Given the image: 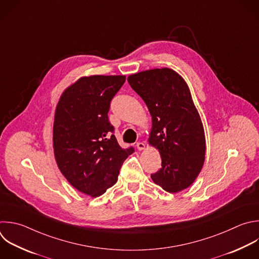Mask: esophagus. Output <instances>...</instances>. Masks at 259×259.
<instances>
[{
    "label": "esophagus",
    "mask_w": 259,
    "mask_h": 259,
    "mask_svg": "<svg viewBox=\"0 0 259 259\" xmlns=\"http://www.w3.org/2000/svg\"><path fill=\"white\" fill-rule=\"evenodd\" d=\"M136 147H137L138 150H143V149L145 148V144H144L143 142H138V143L136 144Z\"/></svg>",
    "instance_id": "34e87169"
}]
</instances>
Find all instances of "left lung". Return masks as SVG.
<instances>
[{
  "label": "left lung",
  "instance_id": "8db88e82",
  "mask_svg": "<svg viewBox=\"0 0 259 259\" xmlns=\"http://www.w3.org/2000/svg\"><path fill=\"white\" fill-rule=\"evenodd\" d=\"M146 104L152 120L148 143L158 149L161 167L152 181L169 193L188 188L204 163L205 135L186 81L169 68L151 69L128 77Z\"/></svg>",
  "mask_w": 259,
  "mask_h": 259
}]
</instances>
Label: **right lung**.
Returning <instances> with one entry per match:
<instances>
[{
	"label": "right lung",
	"mask_w": 259,
	"mask_h": 259,
	"mask_svg": "<svg viewBox=\"0 0 259 259\" xmlns=\"http://www.w3.org/2000/svg\"><path fill=\"white\" fill-rule=\"evenodd\" d=\"M124 75L79 78L62 94L55 112L53 147L61 173L78 191L98 197L116 184L124 160L134 152L122 148L108 117Z\"/></svg>",
	"instance_id": "add662e5"
}]
</instances>
